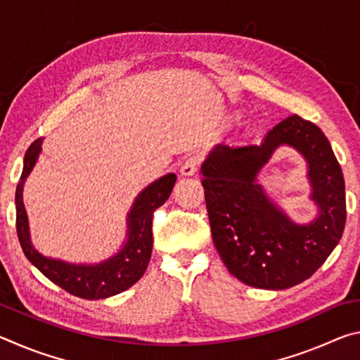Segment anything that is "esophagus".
<instances>
[{
	"instance_id": "obj_1",
	"label": "esophagus",
	"mask_w": 360,
	"mask_h": 360,
	"mask_svg": "<svg viewBox=\"0 0 360 360\" xmlns=\"http://www.w3.org/2000/svg\"><path fill=\"white\" fill-rule=\"evenodd\" d=\"M198 167H200V158L197 155L187 157L181 167V173L184 176H193L197 174Z\"/></svg>"
}]
</instances>
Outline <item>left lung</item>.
I'll return each mask as SVG.
<instances>
[{"label": "left lung", "mask_w": 360, "mask_h": 360, "mask_svg": "<svg viewBox=\"0 0 360 360\" xmlns=\"http://www.w3.org/2000/svg\"><path fill=\"white\" fill-rule=\"evenodd\" d=\"M279 145L307 160L319 216L295 224L273 204L257 176ZM211 235L225 266L241 283L281 290L303 283L338 245L346 222L345 179L324 133L300 115L279 122L260 144H217L203 162Z\"/></svg>", "instance_id": "8db88e82"}]
</instances>
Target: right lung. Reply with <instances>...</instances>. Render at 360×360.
I'll list each match as a JSON object with an SVG mask.
<instances>
[{
  "label": "right lung",
  "instance_id": "add662e5",
  "mask_svg": "<svg viewBox=\"0 0 360 360\" xmlns=\"http://www.w3.org/2000/svg\"><path fill=\"white\" fill-rule=\"evenodd\" d=\"M42 138L32 143L23 158V172L15 188V227L20 246L27 259L53 284L70 294L87 300H100L117 295L131 288L144 275L152 254V217L154 211L167 202L176 182V174L168 173L138 193L127 217V241L120 251L100 264H68L44 257L32 245L25 206L23 184L32 173L41 152Z\"/></svg>",
  "mask_w": 360,
  "mask_h": 360
}]
</instances>
